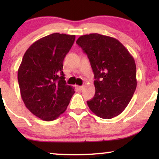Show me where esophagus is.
Returning <instances> with one entry per match:
<instances>
[{
	"label": "esophagus",
	"instance_id": "1",
	"mask_svg": "<svg viewBox=\"0 0 159 159\" xmlns=\"http://www.w3.org/2000/svg\"><path fill=\"white\" fill-rule=\"evenodd\" d=\"M83 88H84V87L82 86V85H78V86H77V88L79 89L80 90H82V89H83Z\"/></svg>",
	"mask_w": 159,
	"mask_h": 159
}]
</instances>
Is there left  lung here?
I'll use <instances>...</instances> for the list:
<instances>
[{"label": "left lung", "mask_w": 159, "mask_h": 159, "mask_svg": "<svg viewBox=\"0 0 159 159\" xmlns=\"http://www.w3.org/2000/svg\"><path fill=\"white\" fill-rule=\"evenodd\" d=\"M77 44L88 55L94 73L95 93L87 101L100 118L121 114L136 90V64L128 50L116 38L98 33L80 36Z\"/></svg>", "instance_id": "1"}]
</instances>
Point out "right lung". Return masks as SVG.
Listing matches in <instances>:
<instances>
[{
	"label": "right lung",
	"mask_w": 159,
	"mask_h": 159,
	"mask_svg": "<svg viewBox=\"0 0 159 159\" xmlns=\"http://www.w3.org/2000/svg\"><path fill=\"white\" fill-rule=\"evenodd\" d=\"M75 35L53 33L37 40L26 51L18 69V82L25 105L34 116L53 121L66 111L73 87L63 72L65 56Z\"/></svg>",
	"instance_id": "right-lung-1"
}]
</instances>
